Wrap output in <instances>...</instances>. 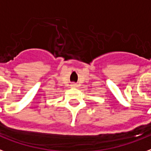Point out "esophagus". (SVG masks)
I'll return each mask as SVG.
<instances>
[{
    "mask_svg": "<svg viewBox=\"0 0 151 151\" xmlns=\"http://www.w3.org/2000/svg\"><path fill=\"white\" fill-rule=\"evenodd\" d=\"M70 86H71V88H77V87H78V85H77L76 83H72L70 85Z\"/></svg>",
    "mask_w": 151,
    "mask_h": 151,
    "instance_id": "obj_1",
    "label": "esophagus"
}]
</instances>
